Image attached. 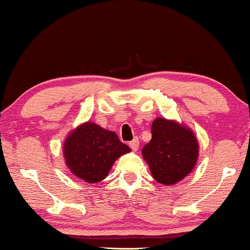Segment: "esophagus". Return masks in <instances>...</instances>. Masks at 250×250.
I'll return each instance as SVG.
<instances>
[{
  "label": "esophagus",
  "mask_w": 250,
  "mask_h": 250,
  "mask_svg": "<svg viewBox=\"0 0 250 250\" xmlns=\"http://www.w3.org/2000/svg\"><path fill=\"white\" fill-rule=\"evenodd\" d=\"M139 145H140V142H139V139H134L133 141H130V142H129V147H130L131 149H133L134 151H136L137 149H139Z\"/></svg>",
  "instance_id": "esophagus-1"
}]
</instances>
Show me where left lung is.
I'll use <instances>...</instances> for the list:
<instances>
[{"label": "left lung", "mask_w": 250, "mask_h": 250, "mask_svg": "<svg viewBox=\"0 0 250 250\" xmlns=\"http://www.w3.org/2000/svg\"><path fill=\"white\" fill-rule=\"evenodd\" d=\"M151 140L142 148L143 159L159 183L171 186L193 170L199 157V142L190 129L176 121L157 117L151 125Z\"/></svg>", "instance_id": "8db88e82"}]
</instances>
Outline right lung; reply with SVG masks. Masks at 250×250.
Masks as SVG:
<instances>
[{"label":"right lung","mask_w":250,"mask_h":250,"mask_svg":"<svg viewBox=\"0 0 250 250\" xmlns=\"http://www.w3.org/2000/svg\"><path fill=\"white\" fill-rule=\"evenodd\" d=\"M129 151L130 148L120 141L114 131L93 122H85L74 129L63 146L68 168L88 183L104 180L114 162Z\"/></svg>","instance_id":"1"}]
</instances>
